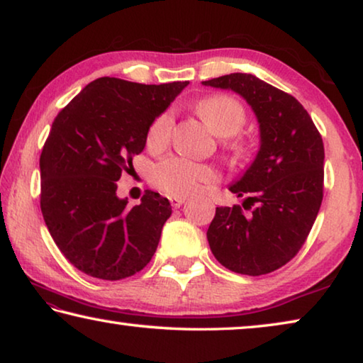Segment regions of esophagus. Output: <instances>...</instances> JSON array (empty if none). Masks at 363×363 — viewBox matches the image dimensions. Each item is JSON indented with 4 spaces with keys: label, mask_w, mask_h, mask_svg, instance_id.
Wrapping results in <instances>:
<instances>
[{
    "label": "esophagus",
    "mask_w": 363,
    "mask_h": 363,
    "mask_svg": "<svg viewBox=\"0 0 363 363\" xmlns=\"http://www.w3.org/2000/svg\"><path fill=\"white\" fill-rule=\"evenodd\" d=\"M184 201H186V199L184 196H169V203L173 208H179Z\"/></svg>",
    "instance_id": "obj_1"
}]
</instances>
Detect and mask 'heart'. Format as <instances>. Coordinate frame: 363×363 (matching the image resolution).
Returning a JSON list of instances; mask_svg holds the SVG:
<instances>
[{
    "label": "heart",
    "mask_w": 363,
    "mask_h": 363,
    "mask_svg": "<svg viewBox=\"0 0 363 363\" xmlns=\"http://www.w3.org/2000/svg\"><path fill=\"white\" fill-rule=\"evenodd\" d=\"M196 112L205 120L208 128L218 136L230 138L247 123V108L237 97L229 94H213L196 102ZM174 116L171 110L160 113L150 123L145 143L152 150H160L169 143L173 133ZM225 149L232 158H242L248 153L250 145L242 139H230ZM150 181L157 189L169 195L179 196L195 192L201 184L218 181V173L206 163L194 162L186 157H167L152 168Z\"/></svg>",
    "instance_id": "1"
}]
</instances>
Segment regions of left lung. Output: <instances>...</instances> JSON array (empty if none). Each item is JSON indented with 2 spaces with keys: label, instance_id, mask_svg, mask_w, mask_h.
Listing matches in <instances>:
<instances>
[{
  "label": "left lung",
  "instance_id": "8db88e82",
  "mask_svg": "<svg viewBox=\"0 0 363 363\" xmlns=\"http://www.w3.org/2000/svg\"><path fill=\"white\" fill-rule=\"evenodd\" d=\"M232 89L253 107L261 149L230 192L240 205L219 206L206 237L216 259L232 272L266 275L303 248L323 199V140L298 99L250 73L203 82ZM250 211V213H245Z\"/></svg>",
  "mask_w": 363,
  "mask_h": 363
}]
</instances>
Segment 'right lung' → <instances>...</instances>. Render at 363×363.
I'll return each mask as SVG.
<instances>
[{"mask_svg": "<svg viewBox=\"0 0 363 363\" xmlns=\"http://www.w3.org/2000/svg\"><path fill=\"white\" fill-rule=\"evenodd\" d=\"M187 84L102 77L54 118L40 157L41 213L57 248L91 277H131L155 253L168 199L145 190L140 205L128 208L116 181L144 150L150 123Z\"/></svg>", "mask_w": 363, "mask_h": 363, "instance_id": "right-lung-1", "label": "right lung"}]
</instances>
